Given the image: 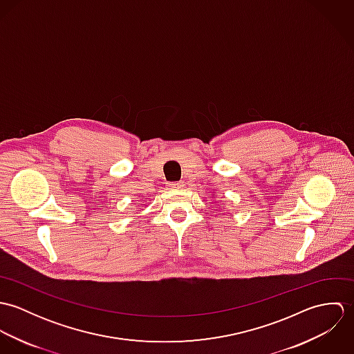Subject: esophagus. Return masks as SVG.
<instances>
[{"instance_id": "34e87169", "label": "esophagus", "mask_w": 354, "mask_h": 354, "mask_svg": "<svg viewBox=\"0 0 354 354\" xmlns=\"http://www.w3.org/2000/svg\"><path fill=\"white\" fill-rule=\"evenodd\" d=\"M170 187H171V188H176V189H180V188H183V187H184V183H183V181L171 183V184H170Z\"/></svg>"}]
</instances>
